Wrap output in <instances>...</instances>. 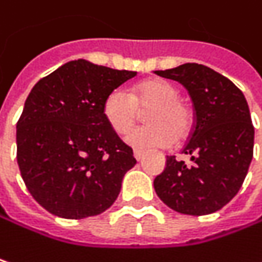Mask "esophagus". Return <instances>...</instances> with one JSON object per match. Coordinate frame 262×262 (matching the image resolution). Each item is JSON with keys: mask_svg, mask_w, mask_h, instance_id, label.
Instances as JSON below:
<instances>
[{"mask_svg": "<svg viewBox=\"0 0 262 262\" xmlns=\"http://www.w3.org/2000/svg\"><path fill=\"white\" fill-rule=\"evenodd\" d=\"M143 155H144V154H143L141 150H134V158L137 159V161H141V159H143Z\"/></svg>", "mask_w": 262, "mask_h": 262, "instance_id": "34e87169", "label": "esophagus"}]
</instances>
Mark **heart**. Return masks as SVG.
Segmentation results:
<instances>
[{"label": "heart", "instance_id": "1", "mask_svg": "<svg viewBox=\"0 0 262 262\" xmlns=\"http://www.w3.org/2000/svg\"><path fill=\"white\" fill-rule=\"evenodd\" d=\"M149 125L137 128L126 136V141L136 149L168 147L174 137L183 140L194 125L191 107L179 98V89L173 83L152 79L137 84L129 94L123 88L113 89L104 100L103 113L107 123L118 134L128 133L146 112Z\"/></svg>", "mask_w": 262, "mask_h": 262}]
</instances>
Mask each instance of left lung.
<instances>
[{
    "label": "left lung",
    "mask_w": 262,
    "mask_h": 262,
    "mask_svg": "<svg viewBox=\"0 0 262 262\" xmlns=\"http://www.w3.org/2000/svg\"><path fill=\"white\" fill-rule=\"evenodd\" d=\"M182 83L194 105V126L183 147L191 164L167 157L155 178L157 195L185 215H209L233 200L253 157V125L243 92L225 76L201 64L155 71Z\"/></svg>",
    "instance_id": "obj_1"
}]
</instances>
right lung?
<instances>
[{
  "label": "right lung",
  "instance_id": "obj_1",
  "mask_svg": "<svg viewBox=\"0 0 262 262\" xmlns=\"http://www.w3.org/2000/svg\"><path fill=\"white\" fill-rule=\"evenodd\" d=\"M134 76L77 59L29 92L16 125L17 164L29 194L52 215L97 216L116 201L137 161L107 123L103 104Z\"/></svg>",
  "mask_w": 262,
  "mask_h": 262
}]
</instances>
